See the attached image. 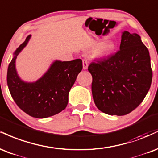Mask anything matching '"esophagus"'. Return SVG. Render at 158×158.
Listing matches in <instances>:
<instances>
[{"instance_id": "obj_1", "label": "esophagus", "mask_w": 158, "mask_h": 158, "mask_svg": "<svg viewBox=\"0 0 158 158\" xmlns=\"http://www.w3.org/2000/svg\"><path fill=\"white\" fill-rule=\"evenodd\" d=\"M83 69H86L88 68V61L86 59H83Z\"/></svg>"}]
</instances>
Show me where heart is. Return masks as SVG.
I'll return each mask as SVG.
<instances>
[{
  "instance_id": "1",
  "label": "heart",
  "mask_w": 158,
  "mask_h": 158,
  "mask_svg": "<svg viewBox=\"0 0 158 158\" xmlns=\"http://www.w3.org/2000/svg\"><path fill=\"white\" fill-rule=\"evenodd\" d=\"M116 49V45L114 42H107L102 44L98 49L96 50V55L99 57H106L110 55L114 52Z\"/></svg>"
}]
</instances>
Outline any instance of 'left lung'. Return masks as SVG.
<instances>
[{"label":"left lung","mask_w":158,"mask_h":158,"mask_svg":"<svg viewBox=\"0 0 158 158\" xmlns=\"http://www.w3.org/2000/svg\"><path fill=\"white\" fill-rule=\"evenodd\" d=\"M96 106L110 115H125L143 101L152 80L149 50L136 33L125 31L120 49L94 59L88 67Z\"/></svg>","instance_id":"8db88e82"}]
</instances>
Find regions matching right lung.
I'll list each match as a JSON object with an SVG mask.
<instances>
[{
  "label": "right lung",
  "instance_id": "obj_1",
  "mask_svg": "<svg viewBox=\"0 0 158 158\" xmlns=\"http://www.w3.org/2000/svg\"><path fill=\"white\" fill-rule=\"evenodd\" d=\"M28 35L14 53L7 70V85L18 106L33 118H46L58 114L68 104L69 92L83 69L82 60H56L41 78L35 83L20 79L15 69V60L30 38Z\"/></svg>",
  "mask_w": 158,
  "mask_h": 158
}]
</instances>
